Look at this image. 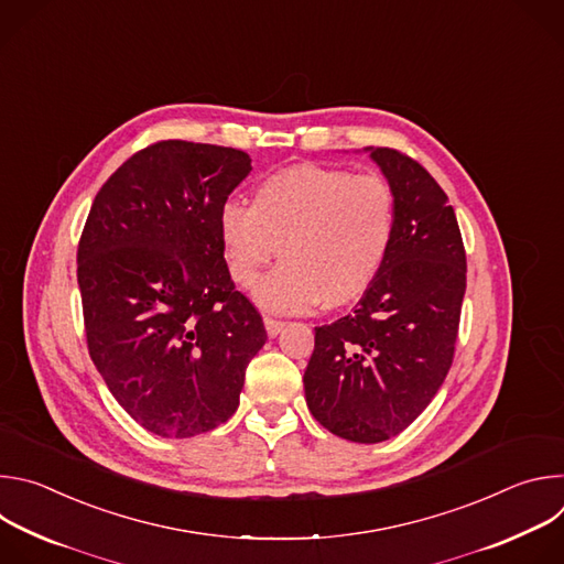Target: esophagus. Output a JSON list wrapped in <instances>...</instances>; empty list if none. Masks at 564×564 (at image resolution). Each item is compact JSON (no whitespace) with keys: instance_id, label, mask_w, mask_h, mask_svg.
<instances>
[{"instance_id":"obj_1","label":"esophagus","mask_w":564,"mask_h":564,"mask_svg":"<svg viewBox=\"0 0 564 564\" xmlns=\"http://www.w3.org/2000/svg\"><path fill=\"white\" fill-rule=\"evenodd\" d=\"M263 324H265V330H268V335H270V337L281 335V333H283V328H285V321H279V318H272V316H265V318H263Z\"/></svg>"}]
</instances>
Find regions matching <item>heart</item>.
Masks as SVG:
<instances>
[{"label":"heart","instance_id":"heart-1","mask_svg":"<svg viewBox=\"0 0 564 564\" xmlns=\"http://www.w3.org/2000/svg\"><path fill=\"white\" fill-rule=\"evenodd\" d=\"M394 229L397 200L386 178L310 163L261 181L250 209L225 203L218 216L223 257L238 288H252L279 250L283 263L252 294L272 312L359 301L386 263Z\"/></svg>","mask_w":564,"mask_h":564}]
</instances>
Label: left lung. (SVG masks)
Listing matches in <instances>:
<instances>
[{
    "label": "left lung",
    "instance_id": "left-lung-1",
    "mask_svg": "<svg viewBox=\"0 0 564 564\" xmlns=\"http://www.w3.org/2000/svg\"><path fill=\"white\" fill-rule=\"evenodd\" d=\"M364 151L394 192V238L357 310L314 328L303 386L321 426L377 444L409 429L448 375L466 254L455 212L435 178L394 149Z\"/></svg>",
    "mask_w": 564,
    "mask_h": 564
}]
</instances>
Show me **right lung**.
<instances>
[{
	"mask_svg": "<svg viewBox=\"0 0 564 564\" xmlns=\"http://www.w3.org/2000/svg\"><path fill=\"white\" fill-rule=\"evenodd\" d=\"M250 172V155L231 147L151 144L102 185L79 238L89 355L118 404L158 437L227 422L268 339L218 236L220 209Z\"/></svg>",
	"mask_w": 564,
	"mask_h": 564,
	"instance_id": "obj_1",
	"label": "right lung"
}]
</instances>
